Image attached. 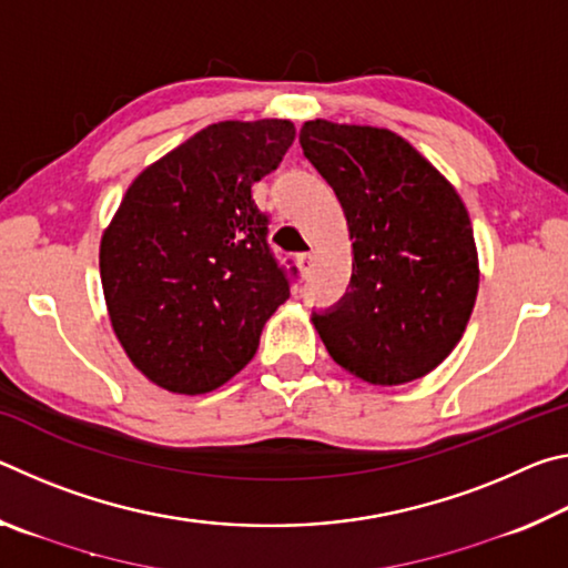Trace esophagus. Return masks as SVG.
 <instances>
[{
    "label": "esophagus",
    "mask_w": 568,
    "mask_h": 568,
    "mask_svg": "<svg viewBox=\"0 0 568 568\" xmlns=\"http://www.w3.org/2000/svg\"><path fill=\"white\" fill-rule=\"evenodd\" d=\"M297 265H301V273L303 275H311L315 267H318V255H315V253L297 255Z\"/></svg>",
    "instance_id": "1"
}]
</instances>
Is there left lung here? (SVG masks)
<instances>
[{
    "mask_svg": "<svg viewBox=\"0 0 568 568\" xmlns=\"http://www.w3.org/2000/svg\"><path fill=\"white\" fill-rule=\"evenodd\" d=\"M301 148L333 187L353 240L351 291L313 325L331 358L371 386L418 381L448 358L478 293V253L456 187L371 124L311 120Z\"/></svg>",
    "mask_w": 568,
    "mask_h": 568,
    "instance_id": "1",
    "label": "left lung"
}]
</instances>
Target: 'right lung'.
<instances>
[{
    "mask_svg": "<svg viewBox=\"0 0 568 568\" xmlns=\"http://www.w3.org/2000/svg\"><path fill=\"white\" fill-rule=\"evenodd\" d=\"M293 140L291 120L207 124L142 170L104 227L112 331L155 386L182 396L220 388L291 297L250 187L281 165Z\"/></svg>",
    "mask_w": 568,
    "mask_h": 568,
    "instance_id": "obj_1",
    "label": "right lung"
}]
</instances>
